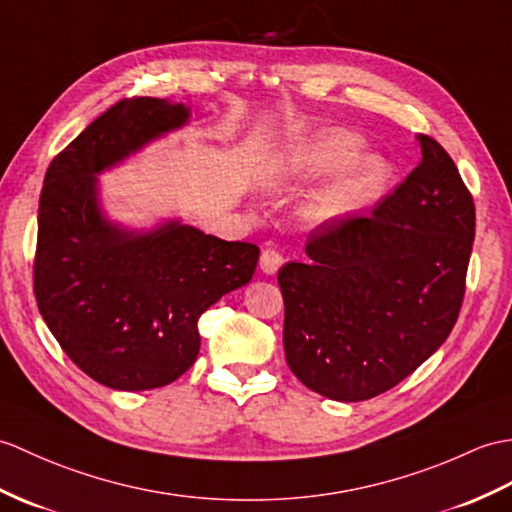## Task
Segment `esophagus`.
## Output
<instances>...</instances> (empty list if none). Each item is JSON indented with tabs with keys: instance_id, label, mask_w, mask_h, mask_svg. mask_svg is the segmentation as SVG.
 <instances>
[{
	"instance_id": "1",
	"label": "esophagus",
	"mask_w": 512,
	"mask_h": 512,
	"mask_svg": "<svg viewBox=\"0 0 512 512\" xmlns=\"http://www.w3.org/2000/svg\"><path fill=\"white\" fill-rule=\"evenodd\" d=\"M283 264V255L277 251V248H264L259 257V268L266 272V275H275V272Z\"/></svg>"
}]
</instances>
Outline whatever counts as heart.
Masks as SVG:
<instances>
[{
	"mask_svg": "<svg viewBox=\"0 0 512 512\" xmlns=\"http://www.w3.org/2000/svg\"><path fill=\"white\" fill-rule=\"evenodd\" d=\"M360 137L344 128H323L310 135L294 137L270 161L268 185L272 189H294L316 181L341 168L325 192L320 194V207L325 211H340L353 200L373 192L384 183L388 165L377 154H359Z\"/></svg>",
	"mask_w": 512,
	"mask_h": 512,
	"instance_id": "heart-1",
	"label": "heart"
}]
</instances>
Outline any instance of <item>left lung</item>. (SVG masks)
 I'll use <instances>...</instances> for the list:
<instances>
[{
	"mask_svg": "<svg viewBox=\"0 0 512 512\" xmlns=\"http://www.w3.org/2000/svg\"><path fill=\"white\" fill-rule=\"evenodd\" d=\"M368 216L320 224L279 270L285 362L336 401L397 386L441 347L465 299L473 196L436 139Z\"/></svg>",
	"mask_w": 512,
	"mask_h": 512,
	"instance_id": "left-lung-1",
	"label": "left lung"
}]
</instances>
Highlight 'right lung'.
<instances>
[{
  "instance_id": "add662e5",
  "label": "right lung",
  "mask_w": 512,
  "mask_h": 512,
  "mask_svg": "<svg viewBox=\"0 0 512 512\" xmlns=\"http://www.w3.org/2000/svg\"><path fill=\"white\" fill-rule=\"evenodd\" d=\"M183 104L124 98L58 152L45 172L34 296L82 373L115 390L168 386L196 362L198 318L253 279L259 248L181 222L124 231L98 205L102 170L181 128Z\"/></svg>"
}]
</instances>
